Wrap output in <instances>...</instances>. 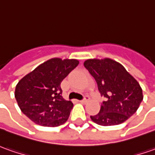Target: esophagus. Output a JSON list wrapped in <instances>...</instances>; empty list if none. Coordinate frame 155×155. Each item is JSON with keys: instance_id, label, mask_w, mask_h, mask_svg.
Listing matches in <instances>:
<instances>
[{"instance_id": "obj_1", "label": "esophagus", "mask_w": 155, "mask_h": 155, "mask_svg": "<svg viewBox=\"0 0 155 155\" xmlns=\"http://www.w3.org/2000/svg\"><path fill=\"white\" fill-rule=\"evenodd\" d=\"M88 100H89V97L88 95H85L84 96V99L83 100H81L80 102L82 103V104H86L87 102H88Z\"/></svg>"}]
</instances>
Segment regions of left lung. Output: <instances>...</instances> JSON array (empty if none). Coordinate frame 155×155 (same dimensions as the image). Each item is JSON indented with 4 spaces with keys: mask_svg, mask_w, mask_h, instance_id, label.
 <instances>
[{
    "mask_svg": "<svg viewBox=\"0 0 155 155\" xmlns=\"http://www.w3.org/2000/svg\"><path fill=\"white\" fill-rule=\"evenodd\" d=\"M84 67L95 79L98 89L105 100L100 112L91 120L100 126L124 122L137 111L143 99L139 83L122 65L110 58L88 59Z\"/></svg>",
    "mask_w": 155,
    "mask_h": 155,
    "instance_id": "obj_1",
    "label": "left lung"
}]
</instances>
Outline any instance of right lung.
<instances>
[{"instance_id":"right-lung-1","label":"right lung","mask_w":155,"mask_h":155,"mask_svg":"<svg viewBox=\"0 0 155 155\" xmlns=\"http://www.w3.org/2000/svg\"><path fill=\"white\" fill-rule=\"evenodd\" d=\"M78 64L76 59L51 58L24 76L15 88V98L22 113L40 126L64 124L73 104L62 97L61 84Z\"/></svg>"}]
</instances>
